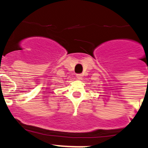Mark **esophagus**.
Returning <instances> with one entry per match:
<instances>
[{
	"label": "esophagus",
	"instance_id": "34e87169",
	"mask_svg": "<svg viewBox=\"0 0 148 148\" xmlns=\"http://www.w3.org/2000/svg\"><path fill=\"white\" fill-rule=\"evenodd\" d=\"M81 77H82V74H77V79H81Z\"/></svg>",
	"mask_w": 148,
	"mask_h": 148
}]
</instances>
